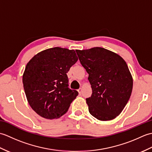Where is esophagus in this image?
<instances>
[{
    "instance_id": "esophagus-1",
    "label": "esophagus",
    "mask_w": 152,
    "mask_h": 152,
    "mask_svg": "<svg viewBox=\"0 0 152 152\" xmlns=\"http://www.w3.org/2000/svg\"><path fill=\"white\" fill-rule=\"evenodd\" d=\"M82 88H80V89H78V93H79V94H80V95H81V94H82Z\"/></svg>"
}]
</instances>
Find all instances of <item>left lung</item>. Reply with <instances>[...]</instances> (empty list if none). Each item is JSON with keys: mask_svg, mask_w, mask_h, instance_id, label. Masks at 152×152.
<instances>
[{"mask_svg": "<svg viewBox=\"0 0 152 152\" xmlns=\"http://www.w3.org/2000/svg\"><path fill=\"white\" fill-rule=\"evenodd\" d=\"M76 53L89 74L92 88L91 96L86 99L89 113L101 121L115 118L127 104L133 89L127 63L119 55L102 48Z\"/></svg>", "mask_w": 152, "mask_h": 152, "instance_id": "8db88e82", "label": "left lung"}]
</instances>
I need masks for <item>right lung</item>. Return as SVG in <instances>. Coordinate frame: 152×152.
I'll return each instance as SVG.
<instances>
[{"label": "right lung", "mask_w": 152, "mask_h": 152, "mask_svg": "<svg viewBox=\"0 0 152 152\" xmlns=\"http://www.w3.org/2000/svg\"><path fill=\"white\" fill-rule=\"evenodd\" d=\"M75 51L56 47L34 56L25 67L23 83L28 104L46 119L59 118L78 92L69 88L66 73L78 61Z\"/></svg>", "instance_id": "add662e5"}]
</instances>
